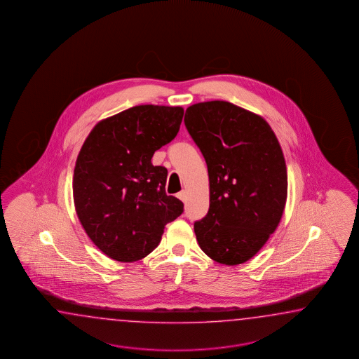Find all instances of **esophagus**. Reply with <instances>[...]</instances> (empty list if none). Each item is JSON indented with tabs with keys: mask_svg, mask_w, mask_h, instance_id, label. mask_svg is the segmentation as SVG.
<instances>
[{
	"mask_svg": "<svg viewBox=\"0 0 359 359\" xmlns=\"http://www.w3.org/2000/svg\"><path fill=\"white\" fill-rule=\"evenodd\" d=\"M177 198L182 199V201H185L187 199V191H182L180 193H177Z\"/></svg>",
	"mask_w": 359,
	"mask_h": 359,
	"instance_id": "1",
	"label": "esophagus"
}]
</instances>
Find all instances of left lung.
Instances as JSON below:
<instances>
[{
    "mask_svg": "<svg viewBox=\"0 0 359 359\" xmlns=\"http://www.w3.org/2000/svg\"><path fill=\"white\" fill-rule=\"evenodd\" d=\"M184 122L210 182L208 215L194 223L199 248L216 263H245L277 229L286 205L278 139L263 117L223 100L193 104Z\"/></svg>",
    "mask_w": 359,
    "mask_h": 359,
    "instance_id": "left-lung-1",
    "label": "left lung"
}]
</instances>
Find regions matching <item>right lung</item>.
I'll list each match as a JSON object with an SVG mask.
<instances>
[{
	"mask_svg": "<svg viewBox=\"0 0 359 359\" xmlns=\"http://www.w3.org/2000/svg\"><path fill=\"white\" fill-rule=\"evenodd\" d=\"M182 107L136 105L97 122L73 174L76 212L108 257L133 263L158 246L165 225L184 211L165 191L168 170L151 157L179 133Z\"/></svg>",
	"mask_w": 359,
	"mask_h": 359,
	"instance_id": "right-lung-1",
	"label": "right lung"
}]
</instances>
